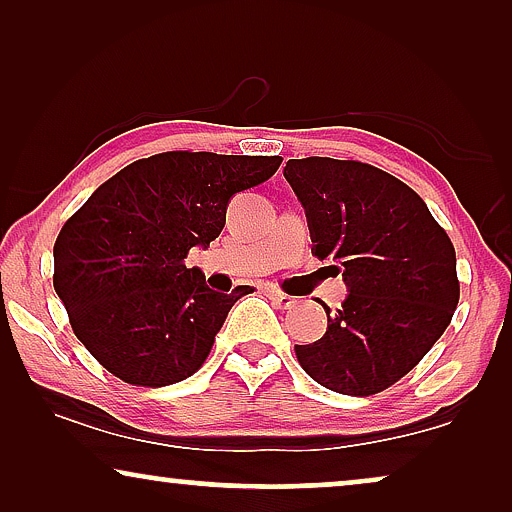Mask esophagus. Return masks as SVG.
Segmentation results:
<instances>
[{
	"label": "esophagus",
	"mask_w": 512,
	"mask_h": 512,
	"mask_svg": "<svg viewBox=\"0 0 512 512\" xmlns=\"http://www.w3.org/2000/svg\"><path fill=\"white\" fill-rule=\"evenodd\" d=\"M268 298L279 307V310H291V307L296 305V298H291L289 293H284L279 289H268Z\"/></svg>",
	"instance_id": "obj_1"
}]
</instances>
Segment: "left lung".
<instances>
[{"label": "left lung", "mask_w": 512, "mask_h": 512, "mask_svg": "<svg viewBox=\"0 0 512 512\" xmlns=\"http://www.w3.org/2000/svg\"><path fill=\"white\" fill-rule=\"evenodd\" d=\"M319 261L335 263L349 296L324 305L328 328L296 345L321 387L373 396L410 373L450 326L459 303L457 256L424 200L361 160L293 158L284 167Z\"/></svg>", "instance_id": "1"}]
</instances>
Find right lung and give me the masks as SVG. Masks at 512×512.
<instances>
[{"instance_id": "add662e5", "label": "right lung", "mask_w": 512, "mask_h": 512, "mask_svg": "<svg viewBox=\"0 0 512 512\" xmlns=\"http://www.w3.org/2000/svg\"><path fill=\"white\" fill-rule=\"evenodd\" d=\"M279 156L165 151L123 167L55 240L53 286L83 347L118 380L167 387L212 352L230 307L254 291H212L193 247L226 226L235 193L268 181Z\"/></svg>"}]
</instances>
